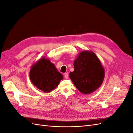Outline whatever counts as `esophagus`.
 Returning a JSON list of instances; mask_svg holds the SVG:
<instances>
[{
  "instance_id": "34e87169",
  "label": "esophagus",
  "mask_w": 133,
  "mask_h": 133,
  "mask_svg": "<svg viewBox=\"0 0 133 133\" xmlns=\"http://www.w3.org/2000/svg\"><path fill=\"white\" fill-rule=\"evenodd\" d=\"M68 76H69V75H68V73H64V77H65V79H68Z\"/></svg>"
}]
</instances>
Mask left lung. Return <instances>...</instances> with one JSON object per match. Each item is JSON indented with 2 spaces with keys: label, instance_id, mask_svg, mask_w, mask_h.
<instances>
[{
  "label": "left lung",
  "instance_id": "8db88e82",
  "mask_svg": "<svg viewBox=\"0 0 133 133\" xmlns=\"http://www.w3.org/2000/svg\"><path fill=\"white\" fill-rule=\"evenodd\" d=\"M74 70L70 72L69 78L82 93L89 94L102 85L105 71L94 52H80L74 62Z\"/></svg>",
  "mask_w": 133,
  "mask_h": 133
}]
</instances>
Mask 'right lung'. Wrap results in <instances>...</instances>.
I'll return each instance as SVG.
<instances>
[{
  "label": "right lung",
  "instance_id": "right-lung-1",
  "mask_svg": "<svg viewBox=\"0 0 133 133\" xmlns=\"http://www.w3.org/2000/svg\"><path fill=\"white\" fill-rule=\"evenodd\" d=\"M29 76L33 85L45 92L54 89L63 79L62 74L54 64L45 57L39 59L32 65Z\"/></svg>",
  "mask_w": 133,
  "mask_h": 133
}]
</instances>
